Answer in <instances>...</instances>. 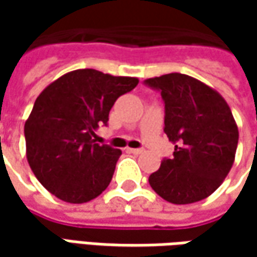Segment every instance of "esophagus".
<instances>
[{"label": "esophagus", "instance_id": "1", "mask_svg": "<svg viewBox=\"0 0 257 257\" xmlns=\"http://www.w3.org/2000/svg\"><path fill=\"white\" fill-rule=\"evenodd\" d=\"M128 152L133 154H142L144 152L143 149H128Z\"/></svg>", "mask_w": 257, "mask_h": 257}]
</instances>
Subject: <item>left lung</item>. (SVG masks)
<instances>
[{"label": "left lung", "instance_id": "1", "mask_svg": "<svg viewBox=\"0 0 257 257\" xmlns=\"http://www.w3.org/2000/svg\"><path fill=\"white\" fill-rule=\"evenodd\" d=\"M144 83L162 91L164 133L174 144L173 157L164 159L149 183L173 204L200 202L234 163L239 130L232 110L214 88L190 75L172 73Z\"/></svg>", "mask_w": 257, "mask_h": 257}]
</instances>
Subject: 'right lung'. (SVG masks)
Returning a JSON list of instances; mask_svg holds the SVG:
<instances>
[{
  "mask_svg": "<svg viewBox=\"0 0 257 257\" xmlns=\"http://www.w3.org/2000/svg\"><path fill=\"white\" fill-rule=\"evenodd\" d=\"M139 84L93 68L74 70L47 85L24 125L25 154L38 182L60 200L87 203L107 189L121 150L95 143L115 100Z\"/></svg>",
  "mask_w": 257,
  "mask_h": 257,
  "instance_id": "add662e5",
  "label": "right lung"
}]
</instances>
